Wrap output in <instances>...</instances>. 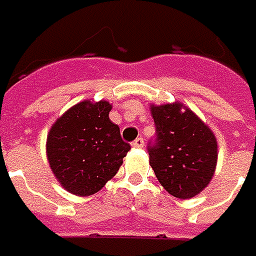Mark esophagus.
Here are the masks:
<instances>
[{
  "mask_svg": "<svg viewBox=\"0 0 256 256\" xmlns=\"http://www.w3.org/2000/svg\"><path fill=\"white\" fill-rule=\"evenodd\" d=\"M144 146V140H143V138H136L134 142H132V148H140Z\"/></svg>",
  "mask_w": 256,
  "mask_h": 256,
  "instance_id": "1",
  "label": "esophagus"
}]
</instances>
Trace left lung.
<instances>
[{
	"label": "left lung",
	"instance_id": "obj_1",
	"mask_svg": "<svg viewBox=\"0 0 256 256\" xmlns=\"http://www.w3.org/2000/svg\"><path fill=\"white\" fill-rule=\"evenodd\" d=\"M180 103L152 106L156 139L148 146L150 166L162 188L178 198L201 193L214 176L218 143L212 131Z\"/></svg>",
	"mask_w": 256,
	"mask_h": 256
}]
</instances>
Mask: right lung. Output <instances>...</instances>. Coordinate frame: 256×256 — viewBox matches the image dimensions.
Masks as SVG:
<instances>
[{"label": "right lung", "instance_id": "1", "mask_svg": "<svg viewBox=\"0 0 256 256\" xmlns=\"http://www.w3.org/2000/svg\"><path fill=\"white\" fill-rule=\"evenodd\" d=\"M110 103L76 104L52 125L46 156L56 179L70 193L90 196L117 174L130 143L110 121Z\"/></svg>", "mask_w": 256, "mask_h": 256}]
</instances>
